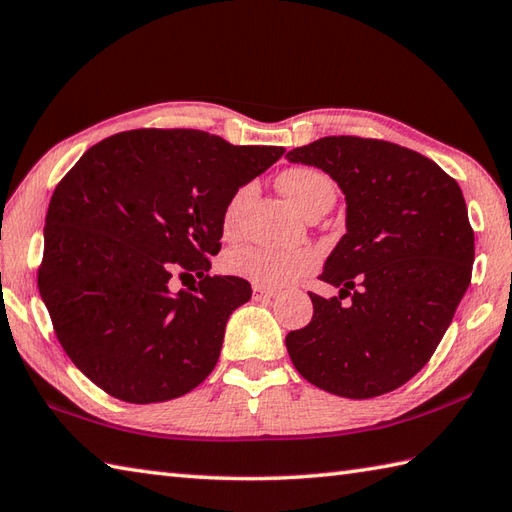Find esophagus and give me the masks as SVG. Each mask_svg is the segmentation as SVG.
<instances>
[{
	"label": "esophagus",
	"mask_w": 512,
	"mask_h": 512,
	"mask_svg": "<svg viewBox=\"0 0 512 512\" xmlns=\"http://www.w3.org/2000/svg\"><path fill=\"white\" fill-rule=\"evenodd\" d=\"M277 295L275 290H268V288H262V286H255L253 288V299L255 301H266V299H273Z\"/></svg>",
	"instance_id": "obj_1"
}]
</instances>
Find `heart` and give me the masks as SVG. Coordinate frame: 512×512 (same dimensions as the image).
I'll return each mask as SVG.
<instances>
[{
  "mask_svg": "<svg viewBox=\"0 0 512 512\" xmlns=\"http://www.w3.org/2000/svg\"><path fill=\"white\" fill-rule=\"evenodd\" d=\"M279 187L301 213H308L319 204L334 202V184L323 171L312 167H292L279 176ZM253 184H242L228 198L222 213V228L226 237L237 233L239 213L253 195ZM319 264L317 250L312 248H268V246H239L228 250L224 270L228 275L246 279L262 288H281L301 275L310 273Z\"/></svg>",
  "mask_w": 512,
  "mask_h": 512,
  "instance_id": "obj_1",
  "label": "heart"
}]
</instances>
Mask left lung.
Instances as JSON below:
<instances>
[{"instance_id": "1", "label": "left lung", "mask_w": 512, "mask_h": 512, "mask_svg": "<svg viewBox=\"0 0 512 512\" xmlns=\"http://www.w3.org/2000/svg\"><path fill=\"white\" fill-rule=\"evenodd\" d=\"M286 158L323 169L347 202V233L321 273L341 292H308L312 321L286 336L292 365L334 396L394 391L429 363L471 284L462 189L427 156L376 138L325 136Z\"/></svg>"}]
</instances>
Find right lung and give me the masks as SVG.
<instances>
[{"label": "right lung", "instance_id": "obj_1", "mask_svg": "<svg viewBox=\"0 0 512 512\" xmlns=\"http://www.w3.org/2000/svg\"><path fill=\"white\" fill-rule=\"evenodd\" d=\"M284 151L198 129H132L65 173L37 284L61 347L94 385L149 405L213 372L228 317L253 295L246 279L209 275L224 206ZM173 274L201 281L173 296Z\"/></svg>", "mask_w": 512, "mask_h": 512}]
</instances>
